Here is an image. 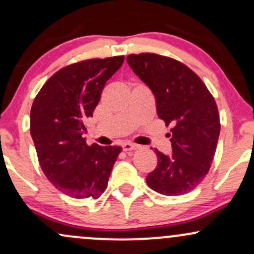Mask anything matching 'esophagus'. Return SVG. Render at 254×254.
<instances>
[{
    "instance_id": "esophagus-1",
    "label": "esophagus",
    "mask_w": 254,
    "mask_h": 254,
    "mask_svg": "<svg viewBox=\"0 0 254 254\" xmlns=\"http://www.w3.org/2000/svg\"><path fill=\"white\" fill-rule=\"evenodd\" d=\"M122 147H123L124 151H131V150L138 149L139 145L135 144V143H130V142H127V143H124L123 145H122Z\"/></svg>"
}]
</instances>
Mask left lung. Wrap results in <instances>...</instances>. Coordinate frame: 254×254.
I'll return each instance as SVG.
<instances>
[{
  "mask_svg": "<svg viewBox=\"0 0 254 254\" xmlns=\"http://www.w3.org/2000/svg\"><path fill=\"white\" fill-rule=\"evenodd\" d=\"M127 61L153 92L159 118L172 127V154L155 149L157 166L147 176L148 186L165 196L188 193L208 174L216 151L221 125L215 99L179 61L149 52Z\"/></svg>",
  "mask_w": 254,
  "mask_h": 254,
  "instance_id": "1",
  "label": "left lung"
}]
</instances>
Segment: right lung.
Listing matches in <instances>:
<instances>
[{
    "label": "right lung",
    "instance_id": "right-lung-1",
    "mask_svg": "<svg viewBox=\"0 0 254 254\" xmlns=\"http://www.w3.org/2000/svg\"><path fill=\"white\" fill-rule=\"evenodd\" d=\"M123 62L124 56H115L64 66L34 98L30 130L38 160L49 182L66 196L97 199L106 189L122 147L88 145L82 135L105 83Z\"/></svg>",
    "mask_w": 254,
    "mask_h": 254
}]
</instances>
